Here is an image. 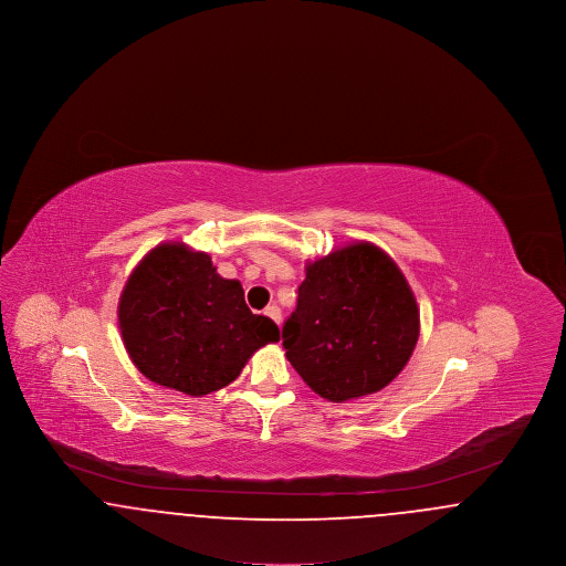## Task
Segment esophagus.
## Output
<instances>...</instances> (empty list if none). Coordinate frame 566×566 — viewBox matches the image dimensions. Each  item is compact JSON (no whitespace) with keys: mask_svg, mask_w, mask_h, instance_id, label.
Here are the masks:
<instances>
[{"mask_svg":"<svg viewBox=\"0 0 566 566\" xmlns=\"http://www.w3.org/2000/svg\"><path fill=\"white\" fill-rule=\"evenodd\" d=\"M265 316H270L273 323H282V310H280L277 305H270V307L265 310Z\"/></svg>","mask_w":566,"mask_h":566,"instance_id":"obj_1","label":"esophagus"}]
</instances>
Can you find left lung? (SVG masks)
Wrapping results in <instances>:
<instances>
[{"instance_id": "1", "label": "left lung", "mask_w": 566, "mask_h": 566, "mask_svg": "<svg viewBox=\"0 0 566 566\" xmlns=\"http://www.w3.org/2000/svg\"><path fill=\"white\" fill-rule=\"evenodd\" d=\"M418 335L420 312L403 273L374 243L356 242L307 263L282 346L316 395L344 403L399 376Z\"/></svg>"}]
</instances>
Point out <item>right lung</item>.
<instances>
[{"label":"right lung","mask_w":566,"mask_h":566,"mask_svg":"<svg viewBox=\"0 0 566 566\" xmlns=\"http://www.w3.org/2000/svg\"><path fill=\"white\" fill-rule=\"evenodd\" d=\"M118 326L144 376L190 397L229 386L254 352L280 342L275 323L245 305L242 284L182 242L159 243L139 261L118 301Z\"/></svg>","instance_id":"obj_1"}]
</instances>
